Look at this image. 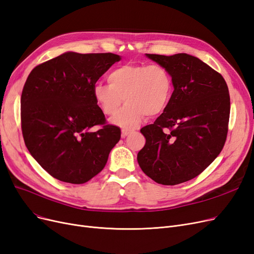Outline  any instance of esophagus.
Masks as SVG:
<instances>
[{
    "label": "esophagus",
    "mask_w": 254,
    "mask_h": 254,
    "mask_svg": "<svg viewBox=\"0 0 254 254\" xmlns=\"http://www.w3.org/2000/svg\"><path fill=\"white\" fill-rule=\"evenodd\" d=\"M130 133H131V130L123 129V130H122V137H126V136L129 135Z\"/></svg>",
    "instance_id": "34e87169"
}]
</instances>
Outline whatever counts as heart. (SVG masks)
Segmentation results:
<instances>
[{
  "label": "heart",
  "mask_w": 254,
  "mask_h": 254,
  "mask_svg": "<svg viewBox=\"0 0 254 254\" xmlns=\"http://www.w3.org/2000/svg\"><path fill=\"white\" fill-rule=\"evenodd\" d=\"M109 85L95 83L92 95L105 116L116 115L122 103L126 105L111 120L120 128L135 129L147 117L160 116L170 102L173 84L169 71L159 64H124L111 70Z\"/></svg>",
  "instance_id": "obj_1"
}]
</instances>
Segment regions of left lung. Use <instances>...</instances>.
Returning <instances> with one entry per match:
<instances>
[{
    "label": "left lung",
    "mask_w": 254,
    "mask_h": 254,
    "mask_svg": "<svg viewBox=\"0 0 254 254\" xmlns=\"http://www.w3.org/2000/svg\"><path fill=\"white\" fill-rule=\"evenodd\" d=\"M146 57L167 69L174 90L162 115L141 129L146 144L137 162L154 182L178 185L197 177L222 151L230 115L228 86L193 56Z\"/></svg>",
    "instance_id": "obj_1"
}]
</instances>
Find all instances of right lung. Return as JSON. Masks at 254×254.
Segmentation results:
<instances>
[{"label": "right lung", "instance_id": "right-lung-1", "mask_svg": "<svg viewBox=\"0 0 254 254\" xmlns=\"http://www.w3.org/2000/svg\"><path fill=\"white\" fill-rule=\"evenodd\" d=\"M121 60L115 54L68 51L32 69L21 97V122L28 151L51 177L84 184L100 173L121 138L106 125L92 87ZM102 127L94 133L93 126Z\"/></svg>", "mask_w": 254, "mask_h": 254}]
</instances>
